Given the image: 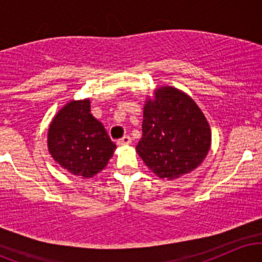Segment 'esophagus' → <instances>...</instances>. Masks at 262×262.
<instances>
[{"mask_svg": "<svg viewBox=\"0 0 262 262\" xmlns=\"http://www.w3.org/2000/svg\"><path fill=\"white\" fill-rule=\"evenodd\" d=\"M130 141H132V139L129 135H123V137L118 141H117V143H118L119 145H128V144H130Z\"/></svg>", "mask_w": 262, "mask_h": 262, "instance_id": "1", "label": "esophagus"}]
</instances>
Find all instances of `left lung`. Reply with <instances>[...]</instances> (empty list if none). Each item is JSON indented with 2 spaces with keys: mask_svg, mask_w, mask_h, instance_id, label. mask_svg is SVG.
<instances>
[{
  "mask_svg": "<svg viewBox=\"0 0 262 262\" xmlns=\"http://www.w3.org/2000/svg\"><path fill=\"white\" fill-rule=\"evenodd\" d=\"M143 137L137 151L162 179H176L194 170L210 146V129L187 95L172 87L158 89L144 107Z\"/></svg>",
  "mask_w": 262,
  "mask_h": 262,
  "instance_id": "8db88e82",
  "label": "left lung"
}]
</instances>
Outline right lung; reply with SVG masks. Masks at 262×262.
Instances as JSON below:
<instances>
[{"label":"right lung","mask_w":262,"mask_h":262,"mask_svg":"<svg viewBox=\"0 0 262 262\" xmlns=\"http://www.w3.org/2000/svg\"><path fill=\"white\" fill-rule=\"evenodd\" d=\"M49 151L73 175L98 173L112 158L116 144L90 113V101H71L56 114L48 133Z\"/></svg>","instance_id":"add662e5"}]
</instances>
